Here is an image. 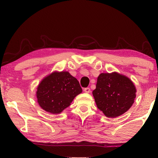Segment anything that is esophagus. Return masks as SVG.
<instances>
[{
  "label": "esophagus",
  "instance_id": "obj_1",
  "mask_svg": "<svg viewBox=\"0 0 158 158\" xmlns=\"http://www.w3.org/2000/svg\"><path fill=\"white\" fill-rule=\"evenodd\" d=\"M84 91L85 93H89L90 91V88H85V89H84Z\"/></svg>",
  "mask_w": 158,
  "mask_h": 158
}]
</instances>
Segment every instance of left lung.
<instances>
[{"label":"left lung","instance_id":"obj_1","mask_svg":"<svg viewBox=\"0 0 158 158\" xmlns=\"http://www.w3.org/2000/svg\"><path fill=\"white\" fill-rule=\"evenodd\" d=\"M136 88L132 81L117 73H102L93 91L98 108L106 117L116 118L126 112L133 105Z\"/></svg>","mask_w":158,"mask_h":158}]
</instances>
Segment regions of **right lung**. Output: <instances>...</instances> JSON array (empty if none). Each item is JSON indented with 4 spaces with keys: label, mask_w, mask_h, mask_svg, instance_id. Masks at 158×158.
<instances>
[{
    "label": "right lung",
    "mask_w": 158,
    "mask_h": 158,
    "mask_svg": "<svg viewBox=\"0 0 158 158\" xmlns=\"http://www.w3.org/2000/svg\"><path fill=\"white\" fill-rule=\"evenodd\" d=\"M82 92L79 83L68 72H54L42 80L37 88V102L47 112L60 114Z\"/></svg>",
    "instance_id": "obj_1"
}]
</instances>
